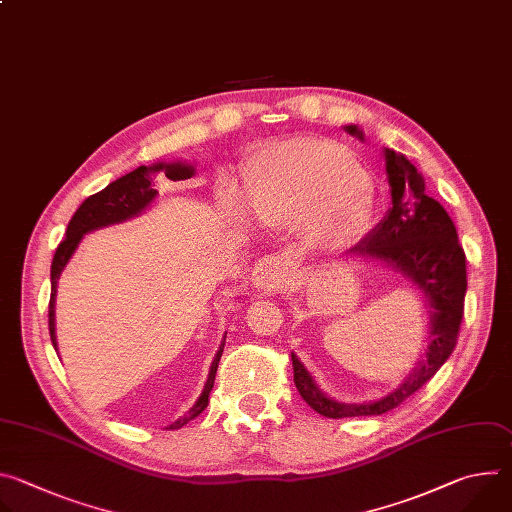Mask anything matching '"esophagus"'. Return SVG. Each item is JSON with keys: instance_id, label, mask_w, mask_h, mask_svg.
<instances>
[{"instance_id": "1", "label": "esophagus", "mask_w": 512, "mask_h": 512, "mask_svg": "<svg viewBox=\"0 0 512 512\" xmlns=\"http://www.w3.org/2000/svg\"><path fill=\"white\" fill-rule=\"evenodd\" d=\"M287 273H289V267L283 259L273 257V255H265L263 259H259L255 263L253 283L261 291H275L285 281Z\"/></svg>"}]
</instances>
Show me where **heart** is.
I'll return each mask as SVG.
<instances>
[{"instance_id":"obj_1","label":"heart","mask_w":512,"mask_h":512,"mask_svg":"<svg viewBox=\"0 0 512 512\" xmlns=\"http://www.w3.org/2000/svg\"><path fill=\"white\" fill-rule=\"evenodd\" d=\"M245 206L255 221L283 229L304 227L328 249L352 245L373 214V184L340 143L298 137L271 145L249 158L243 170ZM225 206L239 210L231 192Z\"/></svg>"}]
</instances>
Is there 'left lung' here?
<instances>
[{"label":"left lung","instance_id":"8db88e82","mask_svg":"<svg viewBox=\"0 0 512 512\" xmlns=\"http://www.w3.org/2000/svg\"><path fill=\"white\" fill-rule=\"evenodd\" d=\"M344 129L362 139V131L356 125H346ZM385 166L393 206L373 233L352 247L348 255L385 261L423 291L425 302L431 308L429 344L423 360H419L417 369L399 389L379 401L360 405L340 403L324 395L298 356L291 352L294 383L302 399L316 413L332 419L383 415L399 407L450 358L456 348L464 316V296L468 285L466 255L458 243V233L450 214L435 198L427 196L421 174L405 156L385 150Z\"/></svg>","mask_w":512,"mask_h":512}]
</instances>
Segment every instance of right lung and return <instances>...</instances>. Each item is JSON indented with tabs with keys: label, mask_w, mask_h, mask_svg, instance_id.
<instances>
[{
	"label": "right lung",
	"mask_w": 512,
	"mask_h": 512,
	"mask_svg": "<svg viewBox=\"0 0 512 512\" xmlns=\"http://www.w3.org/2000/svg\"><path fill=\"white\" fill-rule=\"evenodd\" d=\"M158 172H164L168 180H188L194 176V168L188 164H152V166H139L133 172L121 176L119 180L111 182L107 188H103L101 192L89 196L79 210L72 214L70 223L66 227V239L56 247L54 259H52V267H50V304H48V328H50V340L56 346V334H54V296H56V283L58 277L62 273V269L66 267L68 259L75 253V249L79 247L81 239L91 233L97 231L101 227H109L115 223H123L127 218L137 216L139 212H143L148 208L154 198L158 196V190H154V178ZM225 348V340L221 342V348H218L214 360H212V367L208 373V381L204 385L202 395L198 397V401L192 405V409L180 417L178 421H174L168 429H180L182 425H186L190 419L198 417L206 405H208V395L212 391L214 385V377H216V369H218V360H221Z\"/></svg>",
	"instance_id": "right-lung-1"
}]
</instances>
